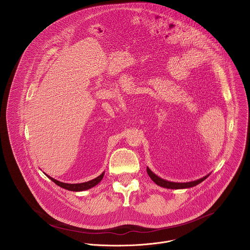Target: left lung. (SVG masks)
<instances>
[{
    "mask_svg": "<svg viewBox=\"0 0 250 250\" xmlns=\"http://www.w3.org/2000/svg\"><path fill=\"white\" fill-rule=\"evenodd\" d=\"M147 173L149 175V177L152 179V181H154L158 186L166 188H172V189H178V188H191L194 187L198 184H200L202 181H204L205 179L209 176V174L203 178L196 180V181H192V182H187V183H175V182H169L167 180L160 178L159 176H157L155 173H153L148 167L146 168Z\"/></svg>",
    "mask_w": 250,
    "mask_h": 250,
    "instance_id": "8db88e82",
    "label": "left lung"
}]
</instances>
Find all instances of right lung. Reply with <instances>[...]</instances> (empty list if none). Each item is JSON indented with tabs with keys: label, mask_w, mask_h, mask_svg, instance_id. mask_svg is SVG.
I'll return each mask as SVG.
<instances>
[{
	"label": "right lung",
	"mask_w": 250,
	"mask_h": 250,
	"mask_svg": "<svg viewBox=\"0 0 250 250\" xmlns=\"http://www.w3.org/2000/svg\"><path fill=\"white\" fill-rule=\"evenodd\" d=\"M104 174L105 172H103L101 175H99L98 177H96L95 179H92L88 182H84V183H80V184H67V183H62V182H60L56 179L52 178L50 176L47 175L48 178L51 179L55 184H57L58 186H60L61 188H63L65 189H68V190H71V191H82V190H86L88 188H93L94 186H96L97 184H99L101 182V180L104 177Z\"/></svg>",
	"instance_id": "add662e5"
}]
</instances>
